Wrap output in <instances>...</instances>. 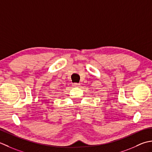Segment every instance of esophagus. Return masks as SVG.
<instances>
[{
  "label": "esophagus",
  "instance_id": "1",
  "mask_svg": "<svg viewBox=\"0 0 152 152\" xmlns=\"http://www.w3.org/2000/svg\"><path fill=\"white\" fill-rule=\"evenodd\" d=\"M73 85L74 86H75V87H78V86H80V83H73Z\"/></svg>",
  "mask_w": 152,
  "mask_h": 152
}]
</instances>
